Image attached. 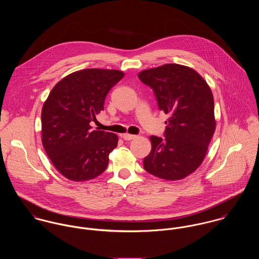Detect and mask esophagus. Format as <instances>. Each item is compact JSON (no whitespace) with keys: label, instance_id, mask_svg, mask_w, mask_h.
<instances>
[{"label":"esophagus","instance_id":"obj_1","mask_svg":"<svg viewBox=\"0 0 259 259\" xmlns=\"http://www.w3.org/2000/svg\"><path fill=\"white\" fill-rule=\"evenodd\" d=\"M137 138V136H134V135H130V134H124L122 135V139L124 141H132V140H135Z\"/></svg>","mask_w":259,"mask_h":259}]
</instances>
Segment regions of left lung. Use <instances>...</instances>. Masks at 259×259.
Returning a JSON list of instances; mask_svg holds the SVG:
<instances>
[{
    "label": "left lung",
    "mask_w": 259,
    "mask_h": 259,
    "mask_svg": "<svg viewBox=\"0 0 259 259\" xmlns=\"http://www.w3.org/2000/svg\"><path fill=\"white\" fill-rule=\"evenodd\" d=\"M139 78L152 89L159 110L169 115L164 138L150 137L144 167L162 180L185 179L201 164L215 131L211 90L193 69L178 64L145 70Z\"/></svg>",
    "instance_id": "obj_1"
}]
</instances>
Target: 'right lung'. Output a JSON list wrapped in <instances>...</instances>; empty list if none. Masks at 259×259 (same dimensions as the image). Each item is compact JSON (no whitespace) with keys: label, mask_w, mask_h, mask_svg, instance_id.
<instances>
[{"label":"right lung","mask_w":259,"mask_h":259,"mask_svg":"<svg viewBox=\"0 0 259 259\" xmlns=\"http://www.w3.org/2000/svg\"><path fill=\"white\" fill-rule=\"evenodd\" d=\"M123 75L116 70L85 69L67 75L51 91L41 110V143L65 178L83 182L106 170L117 136L93 131L90 122L104 111L108 93Z\"/></svg>","instance_id":"right-lung-1"}]
</instances>
